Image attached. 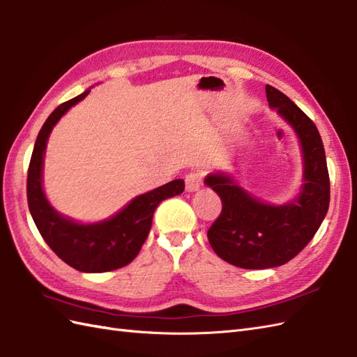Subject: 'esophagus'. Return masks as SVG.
<instances>
[{"mask_svg":"<svg viewBox=\"0 0 357 357\" xmlns=\"http://www.w3.org/2000/svg\"><path fill=\"white\" fill-rule=\"evenodd\" d=\"M185 183H186V191L188 192L199 191L200 186H202V174L199 171L189 172L188 176L185 177Z\"/></svg>","mask_w":357,"mask_h":357,"instance_id":"1","label":"esophagus"}]
</instances>
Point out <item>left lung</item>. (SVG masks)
<instances>
[{
	"instance_id": "obj_1",
	"label": "left lung",
	"mask_w": 357,
	"mask_h": 357,
	"mask_svg": "<svg viewBox=\"0 0 357 357\" xmlns=\"http://www.w3.org/2000/svg\"><path fill=\"white\" fill-rule=\"evenodd\" d=\"M268 105L299 139L304 183L295 200L268 204L236 183L231 174L215 172L204 183L215 191L223 209L208 231L213 252L241 268H271L289 263L318 232L330 204V178L322 139L316 125L286 94L266 85Z\"/></svg>"
}]
</instances>
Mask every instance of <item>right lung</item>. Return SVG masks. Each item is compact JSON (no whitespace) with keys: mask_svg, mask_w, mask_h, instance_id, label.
Segmentation results:
<instances>
[{"mask_svg":"<svg viewBox=\"0 0 357 357\" xmlns=\"http://www.w3.org/2000/svg\"><path fill=\"white\" fill-rule=\"evenodd\" d=\"M90 90L61 104L47 117L39 131L27 171V203L39 234L49 248L70 267L85 273L121 268L137 257L153 225L158 203L185 191V181L172 180L146 194L137 195L112 218L82 225L52 208L43 189V166L47 140L53 126Z\"/></svg>","mask_w":357,"mask_h":357,"instance_id":"obj_1","label":"right lung"}]
</instances>
